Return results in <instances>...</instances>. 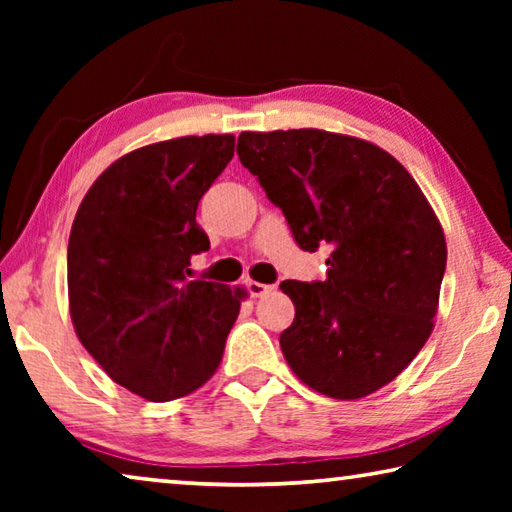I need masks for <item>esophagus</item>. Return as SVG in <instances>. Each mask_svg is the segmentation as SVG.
Wrapping results in <instances>:
<instances>
[{
	"instance_id": "1",
	"label": "esophagus",
	"mask_w": 512,
	"mask_h": 512,
	"mask_svg": "<svg viewBox=\"0 0 512 512\" xmlns=\"http://www.w3.org/2000/svg\"><path fill=\"white\" fill-rule=\"evenodd\" d=\"M273 289L275 287H271V284H264V282H248V291L253 298H262V296H266V293H271Z\"/></svg>"
}]
</instances>
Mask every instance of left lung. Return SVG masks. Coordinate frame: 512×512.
<instances>
[{
    "mask_svg": "<svg viewBox=\"0 0 512 512\" xmlns=\"http://www.w3.org/2000/svg\"><path fill=\"white\" fill-rule=\"evenodd\" d=\"M237 153L302 250L332 246L323 282L280 284L296 305L280 336L291 370L334 400L391 384L429 339L445 275L427 196L391 153L352 135L248 131Z\"/></svg>",
    "mask_w": 512,
    "mask_h": 512,
    "instance_id": "1",
    "label": "left lung"
}]
</instances>
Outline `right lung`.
Returning <instances> with one entry per match:
<instances>
[{
  "instance_id": "add662e5",
  "label": "right lung",
  "mask_w": 512,
  "mask_h": 512,
  "mask_svg": "<svg viewBox=\"0 0 512 512\" xmlns=\"http://www.w3.org/2000/svg\"><path fill=\"white\" fill-rule=\"evenodd\" d=\"M235 135H189L121 155L79 205L67 248L74 332L112 381L149 402L201 388L223 359L244 289L189 282L210 248L196 207Z\"/></svg>"
}]
</instances>
